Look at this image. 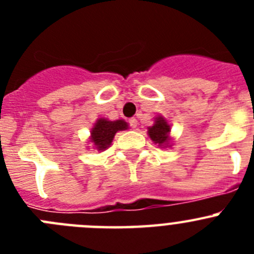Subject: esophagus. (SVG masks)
Wrapping results in <instances>:
<instances>
[{
	"label": "esophagus",
	"instance_id": "obj_1",
	"mask_svg": "<svg viewBox=\"0 0 254 254\" xmlns=\"http://www.w3.org/2000/svg\"><path fill=\"white\" fill-rule=\"evenodd\" d=\"M128 123H129V126H131L132 128H136V127H137V120H136V118H129L128 120Z\"/></svg>",
	"mask_w": 254,
	"mask_h": 254
}]
</instances>
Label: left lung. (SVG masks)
Wrapping results in <instances>:
<instances>
[{"instance_id": "8db88e82", "label": "left lung", "mask_w": 254, "mask_h": 254, "mask_svg": "<svg viewBox=\"0 0 254 254\" xmlns=\"http://www.w3.org/2000/svg\"><path fill=\"white\" fill-rule=\"evenodd\" d=\"M170 127L167 123V121L159 117L155 121V125L149 127V136L155 143H159V146H163L169 141Z\"/></svg>"}]
</instances>
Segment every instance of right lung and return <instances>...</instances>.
I'll use <instances>...</instances> for the list:
<instances>
[{
  "mask_svg": "<svg viewBox=\"0 0 254 254\" xmlns=\"http://www.w3.org/2000/svg\"><path fill=\"white\" fill-rule=\"evenodd\" d=\"M127 127H128L127 123L122 120L112 122V121L100 118L95 123L94 128L91 129V141L98 150H105L111 145L114 134L118 131L127 129Z\"/></svg>",
  "mask_w": 254,
  "mask_h": 254,
  "instance_id": "1",
  "label": "right lung"
}]
</instances>
